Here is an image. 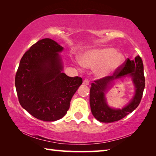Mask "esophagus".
<instances>
[{
    "mask_svg": "<svg viewBox=\"0 0 156 156\" xmlns=\"http://www.w3.org/2000/svg\"><path fill=\"white\" fill-rule=\"evenodd\" d=\"M84 85H89V81L88 80H84L83 81V83Z\"/></svg>",
    "mask_w": 156,
    "mask_h": 156,
    "instance_id": "1",
    "label": "esophagus"
}]
</instances>
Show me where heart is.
<instances>
[{"instance_id":"obj_1","label":"heart","mask_w":156,"mask_h":156,"mask_svg":"<svg viewBox=\"0 0 156 156\" xmlns=\"http://www.w3.org/2000/svg\"><path fill=\"white\" fill-rule=\"evenodd\" d=\"M125 61V57L112 47L91 49L82 55L80 65L86 68L99 67L97 76L103 78L118 70Z\"/></svg>"}]
</instances>
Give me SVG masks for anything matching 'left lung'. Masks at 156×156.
I'll use <instances>...</instances> for the list:
<instances>
[{"instance_id":"1","label":"left lung","mask_w":156,"mask_h":156,"mask_svg":"<svg viewBox=\"0 0 156 156\" xmlns=\"http://www.w3.org/2000/svg\"><path fill=\"white\" fill-rule=\"evenodd\" d=\"M113 76H106L95 80L91 84L89 102L91 113L101 122H113L120 120L135 110L140 102L145 87L144 66L141 58L137 56L134 60L127 58ZM130 76L135 87V94L128 103L122 109H115L107 104L105 94L112 86V83L119 78Z\"/></svg>"}]
</instances>
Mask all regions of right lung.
I'll return each instance as SVG.
<instances>
[{"instance_id":"1","label":"right lung","mask_w":156,"mask_h":156,"mask_svg":"<svg viewBox=\"0 0 156 156\" xmlns=\"http://www.w3.org/2000/svg\"><path fill=\"white\" fill-rule=\"evenodd\" d=\"M63 47L50 38L33 44L20 60L15 86L21 106L31 115L43 121L62 118L70 101L83 83L80 77L62 72L59 54Z\"/></svg>"}]
</instances>
